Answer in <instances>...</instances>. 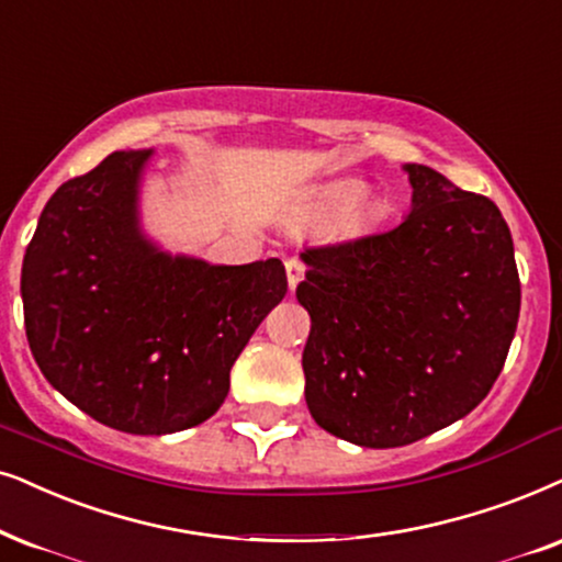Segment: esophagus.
<instances>
[{"label":"esophagus","mask_w":562,"mask_h":562,"mask_svg":"<svg viewBox=\"0 0 562 562\" xmlns=\"http://www.w3.org/2000/svg\"><path fill=\"white\" fill-rule=\"evenodd\" d=\"M304 279V263L299 258H289L286 260V281H289V289L294 291L296 283Z\"/></svg>","instance_id":"1"}]
</instances>
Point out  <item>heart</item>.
<instances>
[{"instance_id":"1","label":"heart","mask_w":562,"mask_h":562,"mask_svg":"<svg viewBox=\"0 0 562 562\" xmlns=\"http://www.w3.org/2000/svg\"><path fill=\"white\" fill-rule=\"evenodd\" d=\"M363 191H367V188H363V183H359V180H346V183L333 186L330 191L323 193V199H319L315 211H312L310 222L312 224L333 222V218H338L340 214H346L348 209L356 206V203L361 201Z\"/></svg>"}]
</instances>
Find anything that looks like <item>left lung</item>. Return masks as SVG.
I'll use <instances>...</instances> for the list:
<instances>
[{"label":"left lung","instance_id":"obj_1","mask_svg":"<svg viewBox=\"0 0 562 562\" xmlns=\"http://www.w3.org/2000/svg\"><path fill=\"white\" fill-rule=\"evenodd\" d=\"M413 206L382 235L307 247L304 397L319 428L405 447L464 418L504 369L521 307L514 239L491 199L405 165Z\"/></svg>","mask_w":562,"mask_h":562}]
</instances>
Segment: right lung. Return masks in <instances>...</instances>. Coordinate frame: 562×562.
<instances>
[{
    "label": "right lung",
    "instance_id": "right-lung-1",
    "mask_svg": "<svg viewBox=\"0 0 562 562\" xmlns=\"http://www.w3.org/2000/svg\"><path fill=\"white\" fill-rule=\"evenodd\" d=\"M151 149L113 151L50 195L23 260L25 333L43 376L115 431L211 418L255 327L286 294L279 258L247 266L159 250L138 227Z\"/></svg>",
    "mask_w": 562,
    "mask_h": 562
}]
</instances>
